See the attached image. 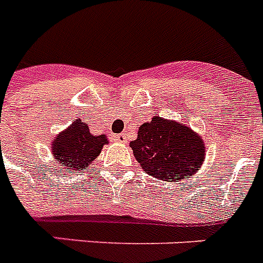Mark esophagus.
Here are the masks:
<instances>
[{
  "label": "esophagus",
  "instance_id": "obj_1",
  "mask_svg": "<svg viewBox=\"0 0 263 263\" xmlns=\"http://www.w3.org/2000/svg\"><path fill=\"white\" fill-rule=\"evenodd\" d=\"M113 139L119 143H127V136L124 134H117V135L113 136Z\"/></svg>",
  "mask_w": 263,
  "mask_h": 263
}]
</instances>
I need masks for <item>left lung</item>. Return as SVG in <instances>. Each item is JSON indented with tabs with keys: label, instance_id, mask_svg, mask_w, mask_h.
<instances>
[{
	"label": "left lung",
	"instance_id": "left-lung-1",
	"mask_svg": "<svg viewBox=\"0 0 263 263\" xmlns=\"http://www.w3.org/2000/svg\"><path fill=\"white\" fill-rule=\"evenodd\" d=\"M129 147L144 173L166 182L191 178L205 161V143L197 132L159 116L139 127Z\"/></svg>",
	"mask_w": 263,
	"mask_h": 263
}]
</instances>
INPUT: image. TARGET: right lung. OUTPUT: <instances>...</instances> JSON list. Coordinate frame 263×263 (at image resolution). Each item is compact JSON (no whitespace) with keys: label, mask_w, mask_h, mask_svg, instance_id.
I'll return each mask as SVG.
<instances>
[{"label":"right lung","mask_w":263,"mask_h":263,"mask_svg":"<svg viewBox=\"0 0 263 263\" xmlns=\"http://www.w3.org/2000/svg\"><path fill=\"white\" fill-rule=\"evenodd\" d=\"M108 143L106 135H93L86 123L76 119L51 142V154L63 172H82L93 163Z\"/></svg>","instance_id":"1"}]
</instances>
